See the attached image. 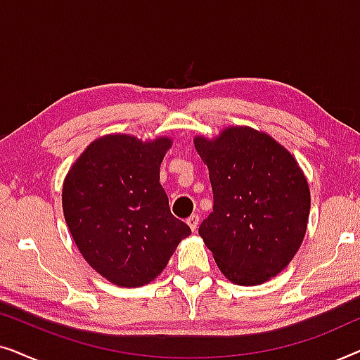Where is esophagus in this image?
<instances>
[{
    "instance_id": "1",
    "label": "esophagus",
    "mask_w": 360,
    "mask_h": 360,
    "mask_svg": "<svg viewBox=\"0 0 360 360\" xmlns=\"http://www.w3.org/2000/svg\"><path fill=\"white\" fill-rule=\"evenodd\" d=\"M186 224L190 226L191 231H196V228H198V224H200V216L198 214H191L190 218H186Z\"/></svg>"
}]
</instances>
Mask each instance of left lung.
Instances as JSON below:
<instances>
[{"instance_id":"left-lung-1","label":"left lung","mask_w":360,"mask_h":360,"mask_svg":"<svg viewBox=\"0 0 360 360\" xmlns=\"http://www.w3.org/2000/svg\"><path fill=\"white\" fill-rule=\"evenodd\" d=\"M195 147L213 188V213L198 229L206 248L233 283L267 282L307 233L309 188L298 162L250 127H228L213 141L196 137Z\"/></svg>"}]
</instances>
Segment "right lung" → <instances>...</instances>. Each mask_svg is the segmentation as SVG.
Segmentation results:
<instances>
[{"instance_id":"1","label":"right lung","mask_w":360,"mask_h":360,"mask_svg":"<svg viewBox=\"0 0 360 360\" xmlns=\"http://www.w3.org/2000/svg\"><path fill=\"white\" fill-rule=\"evenodd\" d=\"M172 141L126 134L91 142L63 181V216L77 248L98 274L120 287L159 275L191 229L170 213L160 164Z\"/></svg>"}]
</instances>
